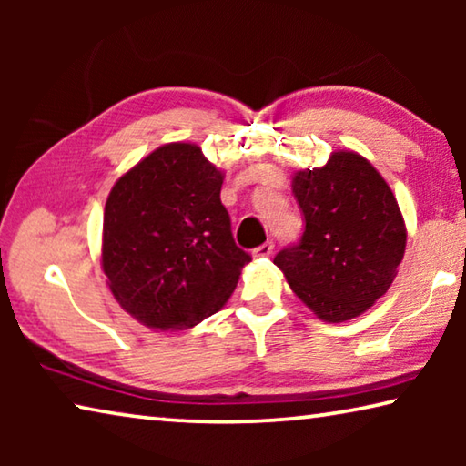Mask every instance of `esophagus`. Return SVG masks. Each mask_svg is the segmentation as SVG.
I'll list each match as a JSON object with an SVG mask.
<instances>
[{
    "mask_svg": "<svg viewBox=\"0 0 466 466\" xmlns=\"http://www.w3.org/2000/svg\"><path fill=\"white\" fill-rule=\"evenodd\" d=\"M273 252V242H263L261 247H257L255 250H252V255L255 257H269Z\"/></svg>",
    "mask_w": 466,
    "mask_h": 466,
    "instance_id": "1",
    "label": "esophagus"
}]
</instances>
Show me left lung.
<instances>
[{"label":"left lung","mask_w":466,"mask_h":466,"mask_svg":"<svg viewBox=\"0 0 466 466\" xmlns=\"http://www.w3.org/2000/svg\"><path fill=\"white\" fill-rule=\"evenodd\" d=\"M291 191L306 228L273 263L320 320L360 317L389 291L405 255L407 228L390 187L364 156L339 149L325 167L298 170Z\"/></svg>","instance_id":"1"}]
</instances>
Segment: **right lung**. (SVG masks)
I'll return each mask as SVG.
<instances>
[{
  "label": "right lung",
  "instance_id": "1",
  "mask_svg": "<svg viewBox=\"0 0 466 466\" xmlns=\"http://www.w3.org/2000/svg\"><path fill=\"white\" fill-rule=\"evenodd\" d=\"M222 183L199 146L175 141L110 188L100 265L116 302L141 325L191 329L232 296L250 255L232 238Z\"/></svg>",
  "mask_w": 466,
  "mask_h": 466
}]
</instances>
